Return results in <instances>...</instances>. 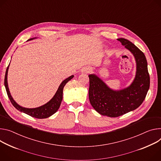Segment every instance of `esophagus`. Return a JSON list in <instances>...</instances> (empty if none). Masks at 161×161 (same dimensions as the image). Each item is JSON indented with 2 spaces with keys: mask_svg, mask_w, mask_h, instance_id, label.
<instances>
[{
  "mask_svg": "<svg viewBox=\"0 0 161 161\" xmlns=\"http://www.w3.org/2000/svg\"><path fill=\"white\" fill-rule=\"evenodd\" d=\"M91 69H89V68H83L82 70H81V72H84V73H86V74H87V73H89L91 72Z\"/></svg>",
  "mask_w": 161,
  "mask_h": 161,
  "instance_id": "1",
  "label": "esophagus"
}]
</instances>
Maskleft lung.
<instances>
[{"instance_id": "8db88e82", "label": "left lung", "mask_w": 161, "mask_h": 161, "mask_svg": "<svg viewBox=\"0 0 161 161\" xmlns=\"http://www.w3.org/2000/svg\"><path fill=\"white\" fill-rule=\"evenodd\" d=\"M133 54L136 62V76L131 83L121 90H114L95 74L89 77V101L101 115L117 118L137 108L144 100L150 88L148 64L144 54L125 38H118Z\"/></svg>"}]
</instances>
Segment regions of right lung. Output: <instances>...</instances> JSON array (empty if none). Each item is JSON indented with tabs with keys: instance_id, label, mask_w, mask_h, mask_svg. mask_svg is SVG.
Here are the masks:
<instances>
[{
	"instance_id": "right-lung-1",
	"label": "right lung",
	"mask_w": 161,
	"mask_h": 161,
	"mask_svg": "<svg viewBox=\"0 0 161 161\" xmlns=\"http://www.w3.org/2000/svg\"><path fill=\"white\" fill-rule=\"evenodd\" d=\"M36 38H33L29 39L27 41L32 40L33 39H35ZM9 64L6 69V75H5V78H4V86L5 88L8 96V97L11 102L12 105L14 107V108H16L18 110H19L21 112L25 113L29 115H30L31 117H33V118H38V119H45L51 116L53 114H54L55 112H57L58 108H60V104L62 103V101L63 99V89L65 85V84L70 81L74 76L72 75L67 78V79L64 80L61 84L60 85L59 87L55 93L54 96L52 97V99L48 101L47 103L43 105L40 107H36V108H25L23 107H21L19 104L17 103V102L13 99L12 97L10 91L9 90V87H8V69H9Z\"/></svg>"
}]
</instances>
